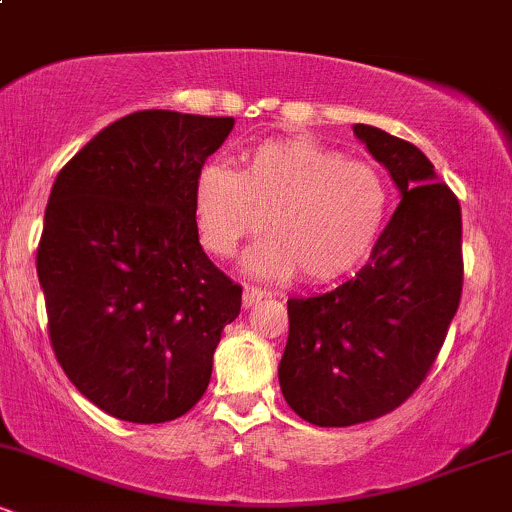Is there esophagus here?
I'll use <instances>...</instances> for the list:
<instances>
[{
	"instance_id": "34e87169",
	"label": "esophagus",
	"mask_w": 512,
	"mask_h": 512,
	"mask_svg": "<svg viewBox=\"0 0 512 512\" xmlns=\"http://www.w3.org/2000/svg\"><path fill=\"white\" fill-rule=\"evenodd\" d=\"M264 296H267V291L255 289V286H245V291H243V305H245V308H252V305H255L257 301H262Z\"/></svg>"
}]
</instances>
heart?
<instances>
[{"label": "heart", "mask_w": 512, "mask_h": 512, "mask_svg": "<svg viewBox=\"0 0 512 512\" xmlns=\"http://www.w3.org/2000/svg\"><path fill=\"white\" fill-rule=\"evenodd\" d=\"M192 207L211 255L231 257L267 219L272 236L245 252V272L262 279L301 272L325 284L354 272L375 248L390 190L370 163L349 161L310 139H289L257 146L240 173L204 166Z\"/></svg>", "instance_id": "heart-1"}]
</instances>
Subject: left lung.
I'll return each instance as SVG.
<instances>
[{"instance_id":"1","label":"left lung","mask_w":512,"mask_h":512,"mask_svg":"<svg viewBox=\"0 0 512 512\" xmlns=\"http://www.w3.org/2000/svg\"><path fill=\"white\" fill-rule=\"evenodd\" d=\"M354 134L402 199L354 279L289 298L279 385L301 419L325 428L397 409L436 361L462 296L457 197L414 144L370 125Z\"/></svg>"}]
</instances>
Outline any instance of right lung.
I'll return each instance as SVG.
<instances>
[{
	"mask_svg": "<svg viewBox=\"0 0 512 512\" xmlns=\"http://www.w3.org/2000/svg\"><path fill=\"white\" fill-rule=\"evenodd\" d=\"M233 117L139 110L57 175L38 245L52 349L105 414L163 424L207 392L240 289L199 245L197 173Z\"/></svg>",
	"mask_w": 512,
	"mask_h": 512,
	"instance_id": "obj_1",
	"label": "right lung"
}]
</instances>
